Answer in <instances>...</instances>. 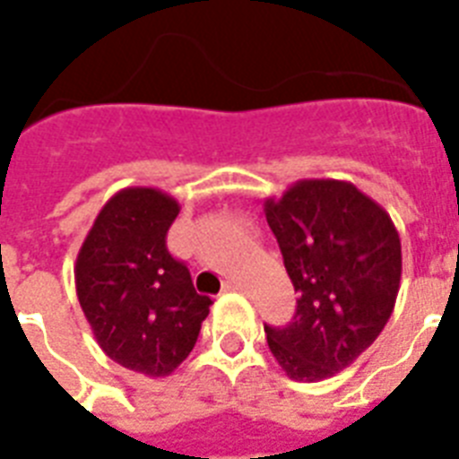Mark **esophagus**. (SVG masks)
<instances>
[{
	"label": "esophagus",
	"mask_w": 459,
	"mask_h": 459,
	"mask_svg": "<svg viewBox=\"0 0 459 459\" xmlns=\"http://www.w3.org/2000/svg\"><path fill=\"white\" fill-rule=\"evenodd\" d=\"M223 290H233V293H238V290H245V286L243 283H240V281H226V283H223Z\"/></svg>",
	"instance_id": "obj_1"
}]
</instances>
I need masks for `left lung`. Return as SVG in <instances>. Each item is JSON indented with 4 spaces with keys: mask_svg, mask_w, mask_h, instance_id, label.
Returning <instances> with one entry per match:
<instances>
[{
    "mask_svg": "<svg viewBox=\"0 0 459 459\" xmlns=\"http://www.w3.org/2000/svg\"><path fill=\"white\" fill-rule=\"evenodd\" d=\"M298 298L293 321L264 326L266 342L293 381H324L348 369L384 331L403 273L391 216L348 180L305 178L266 197Z\"/></svg>",
    "mask_w": 459,
    "mask_h": 459,
    "instance_id": "8db88e82",
    "label": "left lung"
}]
</instances>
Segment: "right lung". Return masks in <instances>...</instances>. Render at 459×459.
<instances>
[{
    "instance_id": "1",
    "label": "right lung",
    "mask_w": 459,
    "mask_h": 459,
    "mask_svg": "<svg viewBox=\"0 0 459 459\" xmlns=\"http://www.w3.org/2000/svg\"><path fill=\"white\" fill-rule=\"evenodd\" d=\"M180 204L159 187H124L100 209L75 259V293L104 355L169 377L197 342L207 295L166 250Z\"/></svg>"
}]
</instances>
